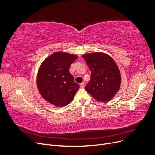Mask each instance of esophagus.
Listing matches in <instances>:
<instances>
[{"instance_id":"34e87169","label":"esophagus","mask_w":155,"mask_h":155,"mask_svg":"<svg viewBox=\"0 0 155 155\" xmlns=\"http://www.w3.org/2000/svg\"><path fill=\"white\" fill-rule=\"evenodd\" d=\"M84 87H85V83L83 82V83H80V88H84Z\"/></svg>"}]
</instances>
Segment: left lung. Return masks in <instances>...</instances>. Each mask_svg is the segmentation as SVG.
Here are the masks:
<instances>
[{"mask_svg":"<svg viewBox=\"0 0 155 155\" xmlns=\"http://www.w3.org/2000/svg\"><path fill=\"white\" fill-rule=\"evenodd\" d=\"M91 70L90 81L85 90L95 100L105 102L112 99L121 85V74L114 59L105 53L83 55Z\"/></svg>","mask_w":155,"mask_h":155,"instance_id":"obj_1","label":"left lung"}]
</instances>
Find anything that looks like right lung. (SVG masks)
I'll return each mask as SVG.
<instances>
[{"label": "right lung", "mask_w": 155, "mask_h": 155, "mask_svg": "<svg viewBox=\"0 0 155 155\" xmlns=\"http://www.w3.org/2000/svg\"><path fill=\"white\" fill-rule=\"evenodd\" d=\"M78 56L55 52L45 59L39 68L37 85L41 96L56 107H64L74 100L79 88L70 73V65Z\"/></svg>", "instance_id": "right-lung-1"}]
</instances>
